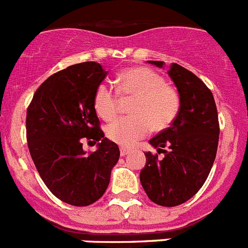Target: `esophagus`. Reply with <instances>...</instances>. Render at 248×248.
<instances>
[{"label": "esophagus", "instance_id": "1", "mask_svg": "<svg viewBox=\"0 0 248 248\" xmlns=\"http://www.w3.org/2000/svg\"><path fill=\"white\" fill-rule=\"evenodd\" d=\"M129 151H130V149H129L128 147H120V155H122L123 157L126 156L129 153Z\"/></svg>", "mask_w": 248, "mask_h": 248}]
</instances>
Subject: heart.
<instances>
[{
  "label": "heart",
  "mask_w": 248,
  "mask_h": 248,
  "mask_svg": "<svg viewBox=\"0 0 248 248\" xmlns=\"http://www.w3.org/2000/svg\"><path fill=\"white\" fill-rule=\"evenodd\" d=\"M116 92L120 97H134L129 112L106 128L110 140L132 146L151 132L169 128L179 115L180 95L172 86L147 67H132L116 78ZM93 108L106 122L115 119L119 111V99L108 83H100L93 93Z\"/></svg>",
  "instance_id": "b5f03b06"
}]
</instances>
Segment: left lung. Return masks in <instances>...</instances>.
<instances>
[{
  "instance_id": "left-lung-1",
  "label": "left lung",
  "mask_w": 248,
  "mask_h": 248,
  "mask_svg": "<svg viewBox=\"0 0 248 248\" xmlns=\"http://www.w3.org/2000/svg\"><path fill=\"white\" fill-rule=\"evenodd\" d=\"M162 67L163 62L148 61ZM180 95V111L170 128L149 143L157 153L146 152L140 184L153 202L176 206L195 195L209 176L219 140V122L213 93L193 72L172 63L169 69ZM164 153L162 159L158 155Z\"/></svg>"
}]
</instances>
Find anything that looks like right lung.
I'll use <instances>...</instances> for the list:
<instances>
[{
	"mask_svg": "<svg viewBox=\"0 0 248 248\" xmlns=\"http://www.w3.org/2000/svg\"><path fill=\"white\" fill-rule=\"evenodd\" d=\"M108 72L100 63L83 62L54 73L39 86L26 111V140L39 175L53 195L87 206L108 189L120 156L118 144L100 128L93 93ZM99 141L87 155L82 138Z\"/></svg>",
	"mask_w": 248,
	"mask_h": 248,
	"instance_id": "obj_1",
	"label": "right lung"
}]
</instances>
